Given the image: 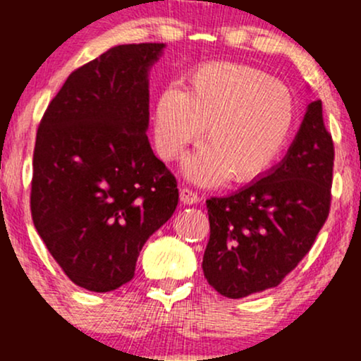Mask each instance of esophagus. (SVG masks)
<instances>
[{
  "mask_svg": "<svg viewBox=\"0 0 361 361\" xmlns=\"http://www.w3.org/2000/svg\"><path fill=\"white\" fill-rule=\"evenodd\" d=\"M180 202H181V204H185V205H195V204H198V202H200V197H198V195L195 192H192V190L181 188L180 190Z\"/></svg>",
  "mask_w": 361,
  "mask_h": 361,
  "instance_id": "obj_1",
  "label": "esophagus"
}]
</instances>
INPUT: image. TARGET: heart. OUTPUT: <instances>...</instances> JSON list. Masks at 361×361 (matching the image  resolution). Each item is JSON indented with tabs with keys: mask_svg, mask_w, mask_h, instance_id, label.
<instances>
[{
	"mask_svg": "<svg viewBox=\"0 0 361 361\" xmlns=\"http://www.w3.org/2000/svg\"><path fill=\"white\" fill-rule=\"evenodd\" d=\"M295 98L283 82L246 64L210 62L190 73L186 90L166 88L154 109L159 154L176 159L205 128L207 146L183 164L193 183L226 178L247 183L267 175L295 127Z\"/></svg>",
	"mask_w": 361,
	"mask_h": 361,
	"instance_id": "1",
	"label": "heart"
}]
</instances>
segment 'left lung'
I'll list each match as a JSON object with an SVG mask.
<instances>
[{
  "label": "left lung",
  "mask_w": 361,
  "mask_h": 361,
  "mask_svg": "<svg viewBox=\"0 0 361 361\" xmlns=\"http://www.w3.org/2000/svg\"><path fill=\"white\" fill-rule=\"evenodd\" d=\"M333 161L316 100L276 166L238 192L207 200L210 239L202 268L221 295L243 299L276 287L307 255L329 214Z\"/></svg>",
  "instance_id": "8db88e82"
}]
</instances>
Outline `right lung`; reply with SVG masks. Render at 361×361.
Segmentation results:
<instances>
[{
    "instance_id": "add662e5",
    "label": "right lung",
    "mask_w": 361,
    "mask_h": 361,
    "mask_svg": "<svg viewBox=\"0 0 361 361\" xmlns=\"http://www.w3.org/2000/svg\"><path fill=\"white\" fill-rule=\"evenodd\" d=\"M166 44L115 45L69 74L37 130L32 219L78 287L134 279L139 252L178 205L175 176L152 152L149 71Z\"/></svg>"
}]
</instances>
